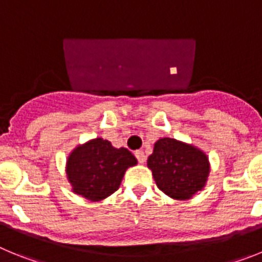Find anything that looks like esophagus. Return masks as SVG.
<instances>
[{
	"instance_id": "esophagus-1",
	"label": "esophagus",
	"mask_w": 262,
	"mask_h": 262,
	"mask_svg": "<svg viewBox=\"0 0 262 262\" xmlns=\"http://www.w3.org/2000/svg\"><path fill=\"white\" fill-rule=\"evenodd\" d=\"M135 156H136V159H138V161L140 164L145 163V155H144V152H143V151H136Z\"/></svg>"
}]
</instances>
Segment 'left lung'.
Segmentation results:
<instances>
[{"label":"left lung","mask_w":262,"mask_h":262,"mask_svg":"<svg viewBox=\"0 0 262 262\" xmlns=\"http://www.w3.org/2000/svg\"><path fill=\"white\" fill-rule=\"evenodd\" d=\"M147 165L160 190L176 200H189L202 190L210 172L209 159L202 151L170 138L155 143Z\"/></svg>","instance_id":"obj_1"}]
</instances>
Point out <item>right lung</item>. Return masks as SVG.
Listing matches in <instances>:
<instances>
[{"label": "right lung", "mask_w": 262, "mask_h": 262, "mask_svg": "<svg viewBox=\"0 0 262 262\" xmlns=\"http://www.w3.org/2000/svg\"><path fill=\"white\" fill-rule=\"evenodd\" d=\"M136 163L128 149H118L98 138L72 152L67 176L76 194L90 201H101L118 190L126 169Z\"/></svg>", "instance_id": "add662e5"}]
</instances>
